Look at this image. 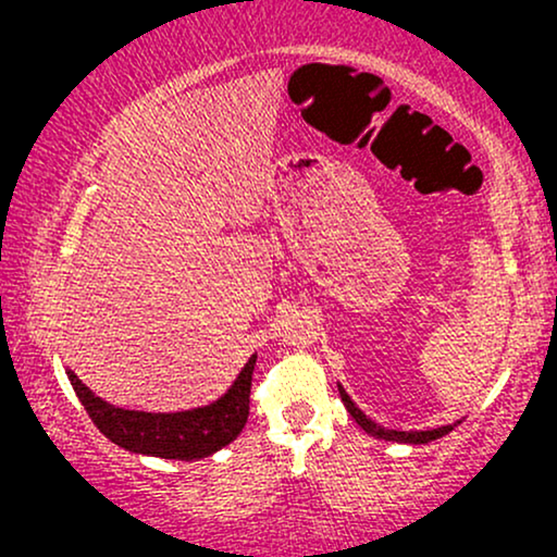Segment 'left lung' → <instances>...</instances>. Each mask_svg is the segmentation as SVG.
Wrapping results in <instances>:
<instances>
[{
    "mask_svg": "<svg viewBox=\"0 0 557 557\" xmlns=\"http://www.w3.org/2000/svg\"><path fill=\"white\" fill-rule=\"evenodd\" d=\"M339 395H342V403H345V408L349 410V416L355 418L357 423H360V429L364 433H370V436L375 438H383V441H395V444H410V446H421V444H431V441H436L441 436H446V433H451L456 429V423L451 425H441V429H431V431H393V429H383V425L372 421L362 413L360 408H357V403L349 398L345 387L339 385ZM461 423V421H459Z\"/></svg>",
    "mask_w": 557,
    "mask_h": 557,
    "instance_id": "left-lung-1",
    "label": "left lung"
}]
</instances>
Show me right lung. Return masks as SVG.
I'll list each match as a JSON object with an SVG mask.
<instances>
[{
    "label": "right lung",
    "instance_id": "1",
    "mask_svg": "<svg viewBox=\"0 0 557 557\" xmlns=\"http://www.w3.org/2000/svg\"><path fill=\"white\" fill-rule=\"evenodd\" d=\"M253 364L256 355H250L246 368L227 387V393L212 400L210 406L177 410V413H147V410L111 406L98 398L88 385H83L73 370H67V380H71L83 408L88 410L90 421L116 446L132 454L159 456V459L195 461L220 451L238 438L248 421Z\"/></svg>",
    "mask_w": 557,
    "mask_h": 557
}]
</instances>
